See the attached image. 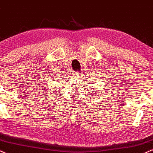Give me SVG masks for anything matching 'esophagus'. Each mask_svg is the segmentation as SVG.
<instances>
[{"mask_svg":"<svg viewBox=\"0 0 153 153\" xmlns=\"http://www.w3.org/2000/svg\"><path fill=\"white\" fill-rule=\"evenodd\" d=\"M74 74H73V76H74V79L76 80V79H77L79 78V75H80V73L79 72H78V71H76V72H74V73H73Z\"/></svg>","mask_w":153,"mask_h":153,"instance_id":"34e87169","label":"esophagus"}]
</instances>
